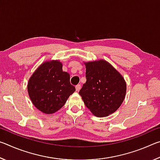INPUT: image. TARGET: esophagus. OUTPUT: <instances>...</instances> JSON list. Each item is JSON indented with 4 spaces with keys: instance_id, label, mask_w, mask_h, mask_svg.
I'll list each match as a JSON object with an SVG mask.
<instances>
[{
    "instance_id": "34e87169",
    "label": "esophagus",
    "mask_w": 160,
    "mask_h": 160,
    "mask_svg": "<svg viewBox=\"0 0 160 160\" xmlns=\"http://www.w3.org/2000/svg\"><path fill=\"white\" fill-rule=\"evenodd\" d=\"M81 88V85H77L75 86V89H76V91H79Z\"/></svg>"
}]
</instances>
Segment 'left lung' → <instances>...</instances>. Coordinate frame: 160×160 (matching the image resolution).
Listing matches in <instances>:
<instances>
[{
	"label": "left lung",
	"mask_w": 160,
	"mask_h": 160,
	"mask_svg": "<svg viewBox=\"0 0 160 160\" xmlns=\"http://www.w3.org/2000/svg\"><path fill=\"white\" fill-rule=\"evenodd\" d=\"M86 82L79 92L85 106L98 117L115 112L126 96V84L112 66L104 60L85 63Z\"/></svg>",
	"instance_id": "8db88e82"
}]
</instances>
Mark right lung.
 <instances>
[{
  "instance_id": "1",
  "label": "right lung",
  "mask_w": 160,
  "mask_h": 160,
  "mask_svg": "<svg viewBox=\"0 0 160 160\" xmlns=\"http://www.w3.org/2000/svg\"><path fill=\"white\" fill-rule=\"evenodd\" d=\"M28 90L34 106L49 114L63 107L75 88L70 82V75L62 70V63L54 61L38 68L29 78Z\"/></svg>"
}]
</instances>
